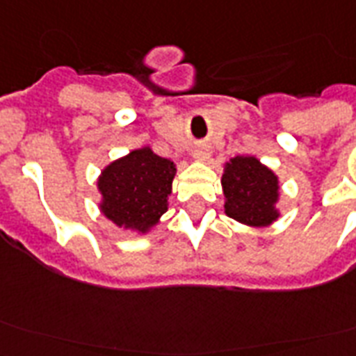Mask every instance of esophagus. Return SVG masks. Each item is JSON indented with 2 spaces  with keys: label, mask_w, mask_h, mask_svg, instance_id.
<instances>
[{
  "label": "esophagus",
  "mask_w": 356,
  "mask_h": 356,
  "mask_svg": "<svg viewBox=\"0 0 356 356\" xmlns=\"http://www.w3.org/2000/svg\"><path fill=\"white\" fill-rule=\"evenodd\" d=\"M194 159L195 161H207L209 159V149L207 147H197L194 151Z\"/></svg>",
  "instance_id": "obj_1"
}]
</instances>
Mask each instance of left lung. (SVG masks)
I'll use <instances>...</instances> for the list:
<instances>
[{
    "instance_id": "obj_1",
    "label": "left lung",
    "mask_w": 356,
    "mask_h": 356,
    "mask_svg": "<svg viewBox=\"0 0 356 356\" xmlns=\"http://www.w3.org/2000/svg\"><path fill=\"white\" fill-rule=\"evenodd\" d=\"M225 214L249 227H268L279 218V179L254 156H234L222 175Z\"/></svg>"
}]
</instances>
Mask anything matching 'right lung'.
<instances>
[{
    "label": "right lung",
    "instance_id": "add662e5",
    "mask_svg": "<svg viewBox=\"0 0 356 356\" xmlns=\"http://www.w3.org/2000/svg\"><path fill=\"white\" fill-rule=\"evenodd\" d=\"M177 168L149 147L133 149L111 162L97 179L103 216L114 225L147 233L168 211Z\"/></svg>",
    "mask_w": 356,
    "mask_h": 356
}]
</instances>
